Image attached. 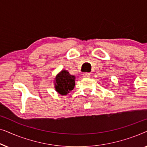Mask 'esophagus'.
<instances>
[{"label":"esophagus","mask_w":147,"mask_h":147,"mask_svg":"<svg viewBox=\"0 0 147 147\" xmlns=\"http://www.w3.org/2000/svg\"><path fill=\"white\" fill-rule=\"evenodd\" d=\"M84 78H90V73H88V72H86L83 74Z\"/></svg>","instance_id":"esophagus-1"}]
</instances>
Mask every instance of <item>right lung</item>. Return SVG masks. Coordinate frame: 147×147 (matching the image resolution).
<instances>
[{
    "label": "right lung",
    "mask_w": 147,
    "mask_h": 147,
    "mask_svg": "<svg viewBox=\"0 0 147 147\" xmlns=\"http://www.w3.org/2000/svg\"><path fill=\"white\" fill-rule=\"evenodd\" d=\"M75 79V76H71L69 72L63 70L55 78V90L61 95H67L74 89Z\"/></svg>",
    "instance_id": "add662e5"
}]
</instances>
